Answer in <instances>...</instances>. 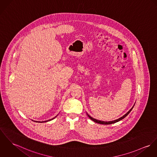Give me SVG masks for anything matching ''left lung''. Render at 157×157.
<instances>
[{
    "label": "left lung",
    "mask_w": 157,
    "mask_h": 157,
    "mask_svg": "<svg viewBox=\"0 0 157 157\" xmlns=\"http://www.w3.org/2000/svg\"><path fill=\"white\" fill-rule=\"evenodd\" d=\"M134 105H135V104H134V105L132 106V107L129 110L128 112L126 113V114H124L123 116H122V117H121L120 118H119V119H116V120H114V121H109V122H105V121H99V120H97V119H94V118H93L92 117H91L90 116H89V114L87 113V116H88V117L92 120V121H93L94 122H96V123H98V124H104V125H109V124H114V123H116V122H119V121H120L121 120H122V119H123L124 118H125L128 114L131 112V111L132 110V109H133V107H134Z\"/></svg>",
    "instance_id": "1"
}]
</instances>
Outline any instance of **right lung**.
I'll use <instances>...</instances> for the list:
<instances>
[{
    "label": "right lung",
    "instance_id": "add662e5",
    "mask_svg": "<svg viewBox=\"0 0 157 157\" xmlns=\"http://www.w3.org/2000/svg\"><path fill=\"white\" fill-rule=\"evenodd\" d=\"M57 117V116H56L55 117L52 118V119H49V120H47V121H42V122H40V121H39V122H38V121H34V122H41V123H42V122H48V121H50L53 120V119H55V117Z\"/></svg>",
    "mask_w": 157,
    "mask_h": 157
}]
</instances>
